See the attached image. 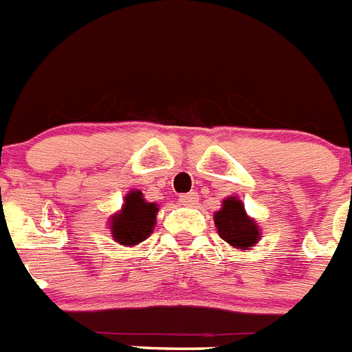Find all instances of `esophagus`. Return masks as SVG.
<instances>
[{
	"label": "esophagus",
	"mask_w": 352,
	"mask_h": 352,
	"mask_svg": "<svg viewBox=\"0 0 352 352\" xmlns=\"http://www.w3.org/2000/svg\"><path fill=\"white\" fill-rule=\"evenodd\" d=\"M179 201H180V206L195 207V206H197V201H198V195L195 193V191H191V193L180 195V197H179Z\"/></svg>",
	"instance_id": "1"
}]
</instances>
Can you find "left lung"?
I'll use <instances>...</instances> for the list:
<instances>
[{
	"mask_svg": "<svg viewBox=\"0 0 352 352\" xmlns=\"http://www.w3.org/2000/svg\"><path fill=\"white\" fill-rule=\"evenodd\" d=\"M214 223L223 241L235 248H248L258 239V227L244 210L243 201L237 198L223 200V209L214 214Z\"/></svg>",
	"mask_w": 352,
	"mask_h": 352,
	"instance_id": "obj_1",
	"label": "left lung"
}]
</instances>
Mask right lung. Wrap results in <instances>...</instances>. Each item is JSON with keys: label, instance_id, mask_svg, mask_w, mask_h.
Listing matches in <instances>:
<instances>
[{"label": "right lung", "instance_id": "1", "mask_svg": "<svg viewBox=\"0 0 352 352\" xmlns=\"http://www.w3.org/2000/svg\"><path fill=\"white\" fill-rule=\"evenodd\" d=\"M157 206L143 200L142 191H131L117 216L111 219V232L115 241L124 246H133L151 235L155 223Z\"/></svg>", "mask_w": 352, "mask_h": 352}]
</instances>
